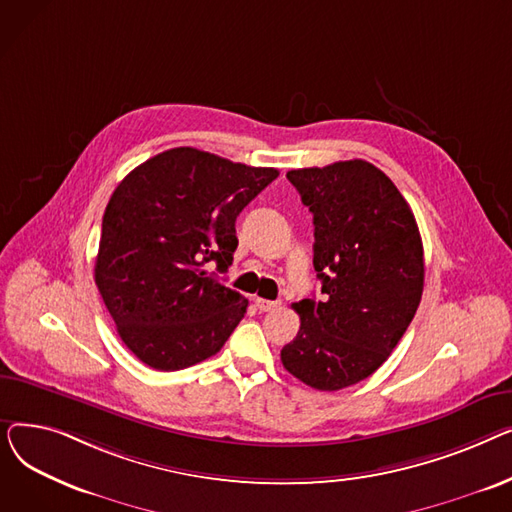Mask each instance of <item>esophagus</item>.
I'll use <instances>...</instances> for the list:
<instances>
[{
  "mask_svg": "<svg viewBox=\"0 0 512 512\" xmlns=\"http://www.w3.org/2000/svg\"><path fill=\"white\" fill-rule=\"evenodd\" d=\"M255 307L261 311V313H267V311H274L280 307L278 301H267V299H255Z\"/></svg>",
  "mask_w": 512,
  "mask_h": 512,
  "instance_id": "obj_1",
  "label": "esophagus"
}]
</instances>
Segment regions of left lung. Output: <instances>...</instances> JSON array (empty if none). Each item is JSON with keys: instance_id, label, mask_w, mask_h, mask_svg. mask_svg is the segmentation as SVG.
I'll use <instances>...</instances> for the list:
<instances>
[{"instance_id": "obj_1", "label": "left lung", "mask_w": 512, "mask_h": 512, "mask_svg": "<svg viewBox=\"0 0 512 512\" xmlns=\"http://www.w3.org/2000/svg\"><path fill=\"white\" fill-rule=\"evenodd\" d=\"M313 213L321 297L294 303L299 334L282 365L303 384L336 392L378 369L407 332L423 292V245L394 182L369 161L290 170Z\"/></svg>"}]
</instances>
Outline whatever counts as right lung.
I'll return each mask as SVG.
<instances>
[{
  "instance_id": "obj_1",
  "label": "right lung",
  "mask_w": 512,
  "mask_h": 512,
  "mask_svg": "<svg viewBox=\"0 0 512 512\" xmlns=\"http://www.w3.org/2000/svg\"><path fill=\"white\" fill-rule=\"evenodd\" d=\"M278 174L176 147L118 184L103 213L95 284L139 361L178 371L230 338L249 301L214 273L232 265L238 213Z\"/></svg>"
}]
</instances>
